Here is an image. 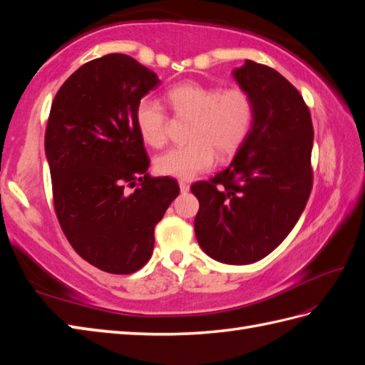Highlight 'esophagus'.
I'll return each mask as SVG.
<instances>
[{"instance_id":"obj_1","label":"esophagus","mask_w":365,"mask_h":365,"mask_svg":"<svg viewBox=\"0 0 365 365\" xmlns=\"http://www.w3.org/2000/svg\"><path fill=\"white\" fill-rule=\"evenodd\" d=\"M178 187H180V191H182V192L190 191V185H188V182H185V180L178 182Z\"/></svg>"}]
</instances>
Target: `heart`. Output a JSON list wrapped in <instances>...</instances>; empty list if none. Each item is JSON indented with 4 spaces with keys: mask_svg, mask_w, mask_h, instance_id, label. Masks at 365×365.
Here are the masks:
<instances>
[{
    "mask_svg": "<svg viewBox=\"0 0 365 365\" xmlns=\"http://www.w3.org/2000/svg\"><path fill=\"white\" fill-rule=\"evenodd\" d=\"M166 100L178 114L191 115V143L177 145L155 158V169L168 177L190 180L212 169L216 152L221 157L235 153L245 143L254 119V105L242 88L222 89L199 81H183L166 92ZM135 123L145 144L161 147L168 138V118L152 98L139 100Z\"/></svg>",
    "mask_w": 365,
    "mask_h": 365,
    "instance_id": "1",
    "label": "heart"
}]
</instances>
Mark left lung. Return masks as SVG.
I'll use <instances>...</instances> for the list:
<instances>
[{
	"label": "left lung",
	"instance_id": "8db88e82",
	"mask_svg": "<svg viewBox=\"0 0 365 365\" xmlns=\"http://www.w3.org/2000/svg\"><path fill=\"white\" fill-rule=\"evenodd\" d=\"M232 75L252 100L251 130L230 165L191 191L199 200L195 232L202 251L247 265L274 251L304 210L314 128L301 94L274 68L246 59Z\"/></svg>",
	"mask_w": 365,
	"mask_h": 365
}]
</instances>
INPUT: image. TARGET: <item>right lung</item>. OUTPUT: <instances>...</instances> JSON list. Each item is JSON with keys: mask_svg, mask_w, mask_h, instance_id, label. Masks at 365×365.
Masks as SVG:
<instances>
[{"mask_svg": "<svg viewBox=\"0 0 365 365\" xmlns=\"http://www.w3.org/2000/svg\"><path fill=\"white\" fill-rule=\"evenodd\" d=\"M160 83L136 59L111 53L68 76L51 105L45 157L54 210L73 250L106 273L149 262L155 226L180 192L174 178L147 174L135 123L139 100Z\"/></svg>", "mask_w": 365, "mask_h": 365, "instance_id": "1", "label": "right lung"}]
</instances>
